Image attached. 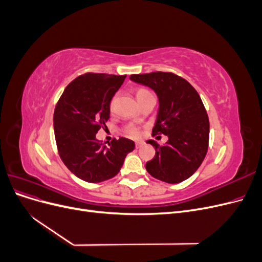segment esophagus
Returning <instances> with one entry per match:
<instances>
[{
  "mask_svg": "<svg viewBox=\"0 0 262 262\" xmlns=\"http://www.w3.org/2000/svg\"><path fill=\"white\" fill-rule=\"evenodd\" d=\"M143 145H144V142H142V141L136 142V147H137V148H139V147H141V146H143Z\"/></svg>",
  "mask_w": 262,
  "mask_h": 262,
  "instance_id": "1",
  "label": "esophagus"
}]
</instances>
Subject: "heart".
I'll return each instance as SVG.
<instances>
[{
    "label": "heart",
    "instance_id": "obj_1",
    "mask_svg": "<svg viewBox=\"0 0 262 262\" xmlns=\"http://www.w3.org/2000/svg\"><path fill=\"white\" fill-rule=\"evenodd\" d=\"M148 94H150V93L147 90L140 89L137 92V98L139 99V98L143 97V96H145V95H148ZM112 107H113V105H112ZM126 134H128L129 137H131L133 139H139L141 137V131L138 128H134V126H130V128L126 129Z\"/></svg>",
    "mask_w": 262,
    "mask_h": 262
}]
</instances>
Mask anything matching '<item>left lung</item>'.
I'll return each instance as SVG.
<instances>
[{
  "instance_id": "obj_1",
  "label": "left lung",
  "mask_w": 262,
  "mask_h": 262,
  "mask_svg": "<svg viewBox=\"0 0 262 262\" xmlns=\"http://www.w3.org/2000/svg\"><path fill=\"white\" fill-rule=\"evenodd\" d=\"M132 81L150 87L160 100L152 136L168 137L165 145L149 140L155 156L146 163L150 176L168 184L188 179L200 167L209 147L210 122L194 87L171 72L132 74Z\"/></svg>"
}]
</instances>
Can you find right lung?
I'll return each instance as SVG.
<instances>
[{
    "mask_svg": "<svg viewBox=\"0 0 262 262\" xmlns=\"http://www.w3.org/2000/svg\"><path fill=\"white\" fill-rule=\"evenodd\" d=\"M126 75L85 73L71 82L53 114L54 137L62 162L80 179L101 182L120 171L134 142L114 139L108 147L96 139L110 117V101Z\"/></svg>",
    "mask_w": 262,
    "mask_h": 262,
    "instance_id": "obj_1",
    "label": "right lung"
}]
</instances>
